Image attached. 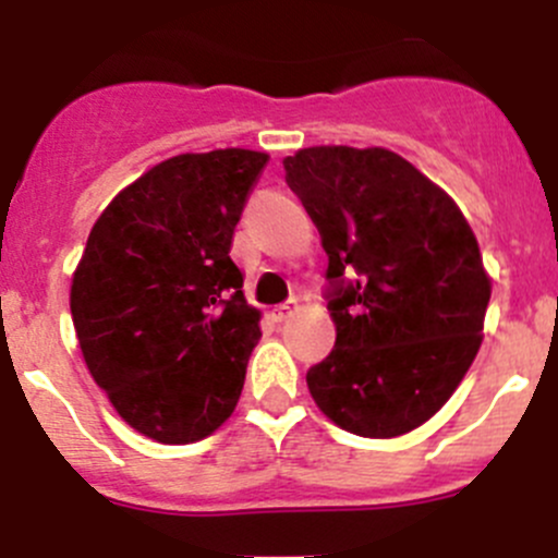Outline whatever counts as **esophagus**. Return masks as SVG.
<instances>
[{"mask_svg":"<svg viewBox=\"0 0 558 558\" xmlns=\"http://www.w3.org/2000/svg\"><path fill=\"white\" fill-rule=\"evenodd\" d=\"M296 311H300V302H296V300H289V302H283V305H280L278 311H275V318H278V320H286V318H291V315H294Z\"/></svg>","mask_w":558,"mask_h":558,"instance_id":"esophagus-1","label":"esophagus"}]
</instances>
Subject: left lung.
<instances>
[{"label": "left lung", "instance_id": "8db88e82", "mask_svg": "<svg viewBox=\"0 0 558 558\" xmlns=\"http://www.w3.org/2000/svg\"><path fill=\"white\" fill-rule=\"evenodd\" d=\"M329 256V356L307 369L315 404L362 437L429 421L481 348L492 283L446 191L386 148L320 145L283 161Z\"/></svg>", "mask_w": 558, "mask_h": 558}]
</instances>
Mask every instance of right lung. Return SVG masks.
<instances>
[{"label":"right lung","mask_w":558,"mask_h":558,"mask_svg":"<svg viewBox=\"0 0 558 558\" xmlns=\"http://www.w3.org/2000/svg\"><path fill=\"white\" fill-rule=\"evenodd\" d=\"M264 165L243 148L172 156L88 234L72 324L97 386L140 435L196 442L238 404L262 326L229 251Z\"/></svg>","instance_id":"obj_1"}]
</instances>
